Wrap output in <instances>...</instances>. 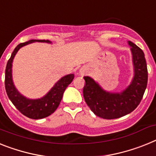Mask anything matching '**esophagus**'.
I'll use <instances>...</instances> for the list:
<instances>
[{"mask_svg": "<svg viewBox=\"0 0 156 156\" xmlns=\"http://www.w3.org/2000/svg\"><path fill=\"white\" fill-rule=\"evenodd\" d=\"M86 73V70H85L84 69H81L80 70V74L81 76H83Z\"/></svg>", "mask_w": 156, "mask_h": 156, "instance_id": "obj_1", "label": "esophagus"}]
</instances>
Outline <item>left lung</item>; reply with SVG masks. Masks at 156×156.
I'll return each mask as SVG.
<instances>
[{"label":"left lung","mask_w":156,"mask_h":156,"mask_svg":"<svg viewBox=\"0 0 156 156\" xmlns=\"http://www.w3.org/2000/svg\"><path fill=\"white\" fill-rule=\"evenodd\" d=\"M130 46L133 77L130 84L121 92L105 91L90 76H84L83 98L95 115L104 119H115L133 111L141 101L147 83V69L144 54L133 42Z\"/></svg>","instance_id":"obj_1"}]
</instances>
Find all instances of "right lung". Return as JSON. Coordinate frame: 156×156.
Instances as JSON below:
<instances>
[{
	"label": "right lung",
	"instance_id": "right-lung-1",
	"mask_svg": "<svg viewBox=\"0 0 156 156\" xmlns=\"http://www.w3.org/2000/svg\"><path fill=\"white\" fill-rule=\"evenodd\" d=\"M46 42L52 43L49 40H29L28 42L19 44L15 48L11 58L8 61L5 69V90L9 99L11 100L17 110L23 115L32 119H41L50 116L57 110L62 101L65 89L67 88L74 79V74H69L62 77L54 85L43 97L36 99H31L23 96L15 87L12 80V62L17 52L23 46H27L32 42Z\"/></svg>",
	"mask_w": 156,
	"mask_h": 156
}]
</instances>
